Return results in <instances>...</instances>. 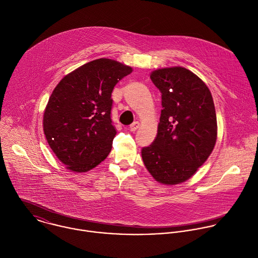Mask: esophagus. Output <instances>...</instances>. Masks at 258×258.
I'll list each match as a JSON object with an SVG mask.
<instances>
[{"label":"esophagus","instance_id":"34e87169","mask_svg":"<svg viewBox=\"0 0 258 258\" xmlns=\"http://www.w3.org/2000/svg\"><path fill=\"white\" fill-rule=\"evenodd\" d=\"M139 126H140V123H139L138 121H135L134 123H132V124L130 125V131H131V132H136V131L139 128Z\"/></svg>","mask_w":258,"mask_h":258}]
</instances>
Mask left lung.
<instances>
[{
  "mask_svg": "<svg viewBox=\"0 0 258 258\" xmlns=\"http://www.w3.org/2000/svg\"><path fill=\"white\" fill-rule=\"evenodd\" d=\"M151 79L162 93L163 109L157 137L142 149V158L157 182L181 184L197 172L215 147L213 97L201 78L181 66L154 70Z\"/></svg>",
  "mask_w": 258,
  "mask_h": 258,
  "instance_id": "obj_1",
  "label": "left lung"
}]
</instances>
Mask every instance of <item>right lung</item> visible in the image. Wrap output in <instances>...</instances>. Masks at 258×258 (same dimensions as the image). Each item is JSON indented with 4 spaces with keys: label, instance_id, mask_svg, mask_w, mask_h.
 Instances as JSON below:
<instances>
[{
    "label": "right lung",
    "instance_id": "1",
    "mask_svg": "<svg viewBox=\"0 0 258 258\" xmlns=\"http://www.w3.org/2000/svg\"><path fill=\"white\" fill-rule=\"evenodd\" d=\"M132 72L131 66L100 58L65 75L54 88L44 110L43 131L68 170L85 173L110 153L116 135L111 92Z\"/></svg>",
    "mask_w": 258,
    "mask_h": 258
}]
</instances>
